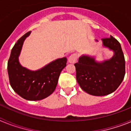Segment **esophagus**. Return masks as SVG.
<instances>
[{
  "label": "esophagus",
  "mask_w": 131,
  "mask_h": 131,
  "mask_svg": "<svg viewBox=\"0 0 131 131\" xmlns=\"http://www.w3.org/2000/svg\"><path fill=\"white\" fill-rule=\"evenodd\" d=\"M77 58H78V56H77V54H75V53L72 54L70 56H69V58H68V62L70 63H75V62H77Z\"/></svg>",
  "instance_id": "1"
}]
</instances>
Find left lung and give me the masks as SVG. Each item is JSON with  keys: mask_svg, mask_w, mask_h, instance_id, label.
Wrapping results in <instances>:
<instances>
[{"mask_svg": "<svg viewBox=\"0 0 131 131\" xmlns=\"http://www.w3.org/2000/svg\"><path fill=\"white\" fill-rule=\"evenodd\" d=\"M102 40L103 46L114 52L112 58L98 62L94 57L83 55L74 64L81 88L86 93L98 96L114 92L125 74V60L119 42L112 36Z\"/></svg>", "mask_w": 131, "mask_h": 131, "instance_id": "8db88e82", "label": "left lung"}]
</instances>
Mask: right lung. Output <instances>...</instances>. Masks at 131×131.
Returning a JSON list of instances; mask_svg holds the SVG:
<instances>
[{"label": "right lung", "mask_w": 131, "mask_h": 131, "mask_svg": "<svg viewBox=\"0 0 131 131\" xmlns=\"http://www.w3.org/2000/svg\"><path fill=\"white\" fill-rule=\"evenodd\" d=\"M30 33L29 31L22 36L12 49L8 73L14 91L25 100L35 101L47 98L55 91L60 73L66 66L67 58L57 59L37 71L23 67L18 58L24 40Z\"/></svg>", "instance_id": "1"}]
</instances>
